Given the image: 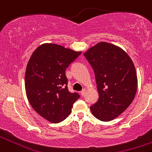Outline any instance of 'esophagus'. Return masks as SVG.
Listing matches in <instances>:
<instances>
[{
	"mask_svg": "<svg viewBox=\"0 0 152 152\" xmlns=\"http://www.w3.org/2000/svg\"><path fill=\"white\" fill-rule=\"evenodd\" d=\"M85 92H86V89H83V90H82L81 91V95H82V96H83V95H85Z\"/></svg>",
	"mask_w": 152,
	"mask_h": 152,
	"instance_id": "1",
	"label": "esophagus"
}]
</instances>
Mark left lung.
Segmentation results:
<instances>
[{
	"instance_id": "obj_1",
	"label": "left lung",
	"mask_w": 152,
	"mask_h": 152,
	"mask_svg": "<svg viewBox=\"0 0 152 152\" xmlns=\"http://www.w3.org/2000/svg\"><path fill=\"white\" fill-rule=\"evenodd\" d=\"M84 56L95 72L99 98L90 106L102 121L121 115L132 103L137 90V76L129 56L113 44L100 42Z\"/></svg>"
}]
</instances>
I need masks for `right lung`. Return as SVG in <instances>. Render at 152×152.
I'll return each mask as SVG.
<instances>
[{"label": "right lung", "mask_w": 152, "mask_h": 152, "mask_svg": "<svg viewBox=\"0 0 152 152\" xmlns=\"http://www.w3.org/2000/svg\"><path fill=\"white\" fill-rule=\"evenodd\" d=\"M80 54L57 44H44L29 59L25 75L27 98L34 110L49 121H64L80 97L69 91L65 75L66 69Z\"/></svg>", "instance_id": "1"}]
</instances>
